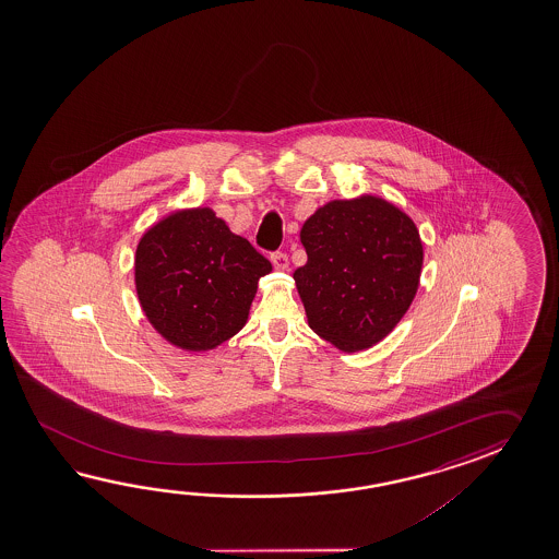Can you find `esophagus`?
<instances>
[{
	"mask_svg": "<svg viewBox=\"0 0 559 559\" xmlns=\"http://www.w3.org/2000/svg\"><path fill=\"white\" fill-rule=\"evenodd\" d=\"M272 263H274V267L277 272H285L287 265H289V260H287V255H285L284 251H275V253H272Z\"/></svg>",
	"mask_w": 559,
	"mask_h": 559,
	"instance_id": "34e87169",
	"label": "esophagus"
}]
</instances>
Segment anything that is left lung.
<instances>
[{
  "label": "left lung",
  "instance_id": "1",
  "mask_svg": "<svg viewBox=\"0 0 559 559\" xmlns=\"http://www.w3.org/2000/svg\"><path fill=\"white\" fill-rule=\"evenodd\" d=\"M299 239L308 263L294 280L309 328L347 354L381 342L417 294L424 246L414 219L378 195L333 200Z\"/></svg>",
  "mask_w": 559,
  "mask_h": 559
}]
</instances>
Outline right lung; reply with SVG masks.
<instances>
[{"instance_id":"obj_1","label":"right lung","mask_w":559,"mask_h":559,"mask_svg":"<svg viewBox=\"0 0 559 559\" xmlns=\"http://www.w3.org/2000/svg\"><path fill=\"white\" fill-rule=\"evenodd\" d=\"M135 292L166 342L207 352L246 325L260 277L272 263L210 207L178 210L143 234Z\"/></svg>"}]
</instances>
